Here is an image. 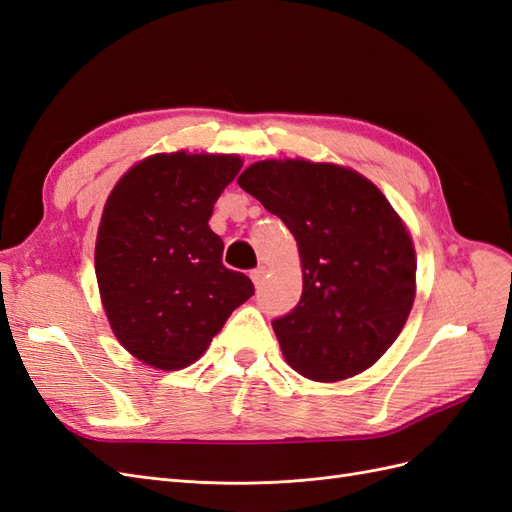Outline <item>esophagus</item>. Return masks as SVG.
<instances>
[{"instance_id": "34e87169", "label": "esophagus", "mask_w": 512, "mask_h": 512, "mask_svg": "<svg viewBox=\"0 0 512 512\" xmlns=\"http://www.w3.org/2000/svg\"><path fill=\"white\" fill-rule=\"evenodd\" d=\"M265 267H256L254 271H250V277H252V282H254V286L258 288L260 284H262V280H265Z\"/></svg>"}]
</instances>
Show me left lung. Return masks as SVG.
<instances>
[{
  "label": "left lung",
  "instance_id": "1",
  "mask_svg": "<svg viewBox=\"0 0 512 512\" xmlns=\"http://www.w3.org/2000/svg\"><path fill=\"white\" fill-rule=\"evenodd\" d=\"M237 183L297 239L303 294L273 320L288 365L316 382L369 369L404 329L416 294V256L389 200L337 164L265 160Z\"/></svg>",
  "mask_w": 512,
  "mask_h": 512
}]
</instances>
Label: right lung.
Segmentation results:
<instances>
[{
    "mask_svg": "<svg viewBox=\"0 0 512 512\" xmlns=\"http://www.w3.org/2000/svg\"><path fill=\"white\" fill-rule=\"evenodd\" d=\"M239 156L156 153L108 196L96 241V277L119 344L156 369L200 359L228 316L254 294L250 277L222 265L209 228Z\"/></svg>",
    "mask_w": 512,
    "mask_h": 512,
    "instance_id": "1",
    "label": "right lung"
}]
</instances>
